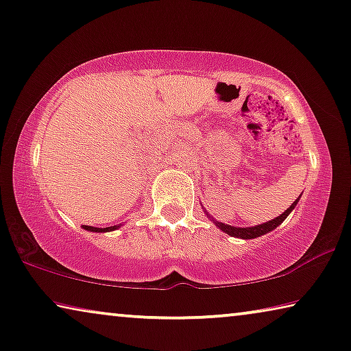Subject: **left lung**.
Wrapping results in <instances>:
<instances>
[{
    "instance_id": "left-lung-1",
    "label": "left lung",
    "mask_w": 351,
    "mask_h": 351,
    "mask_svg": "<svg viewBox=\"0 0 351 351\" xmlns=\"http://www.w3.org/2000/svg\"><path fill=\"white\" fill-rule=\"evenodd\" d=\"M301 197V196H299ZM299 197L296 201L293 202L291 206L288 207V209L282 213V215H278L277 218H274V220H269L266 223H261V225H256V226H248V228H239V226H231V225H225V223L221 221H217L213 220V218L209 215V213L206 212V215L210 218V221L215 225L217 228H220V230L223 232H226L228 236L231 237H239V239H255V237H260V236H264L267 234L269 231H274L278 225H282L283 220L291 213V210L296 207V204L299 202Z\"/></svg>"
}]
</instances>
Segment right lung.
<instances>
[{"instance_id":"obj_1","label":"right lung","mask_w":351,"mask_h":351,"mask_svg":"<svg viewBox=\"0 0 351 351\" xmlns=\"http://www.w3.org/2000/svg\"><path fill=\"white\" fill-rule=\"evenodd\" d=\"M121 225H115V226H108V228H95V226H82L84 230L91 231V232H109V231H114V230H119Z\"/></svg>"}]
</instances>
